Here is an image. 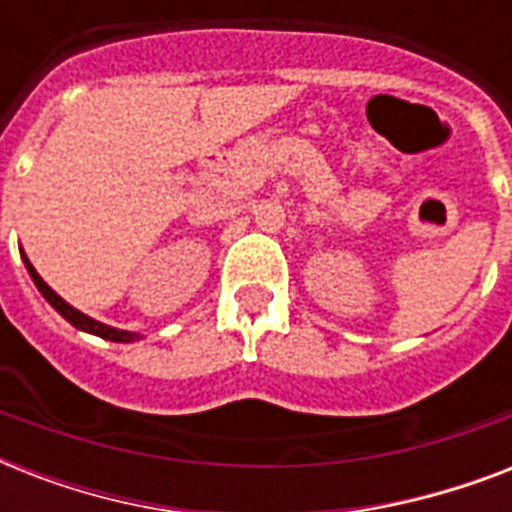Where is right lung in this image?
Returning <instances> with one entry per match:
<instances>
[{
  "label": "right lung",
  "instance_id": "1",
  "mask_svg": "<svg viewBox=\"0 0 512 512\" xmlns=\"http://www.w3.org/2000/svg\"><path fill=\"white\" fill-rule=\"evenodd\" d=\"M23 263H26L28 273H31V279H34L36 289H39V292H42V295H44V300H47V303H50L52 308H55V311H58L60 316H63V319L71 321V324H74L76 329H84V332H92V335L103 337V340H114V342H130V340H135V337H138V335H132V332H122V329L106 327V324H100V321L90 319V316H84V313H79V311H76V308H71V305H68L66 300H63V297L55 295V292H52V289L47 287V284H44L42 276H39V273L34 271V265L28 263L26 257H23Z\"/></svg>",
  "mask_w": 512,
  "mask_h": 512
}]
</instances>
